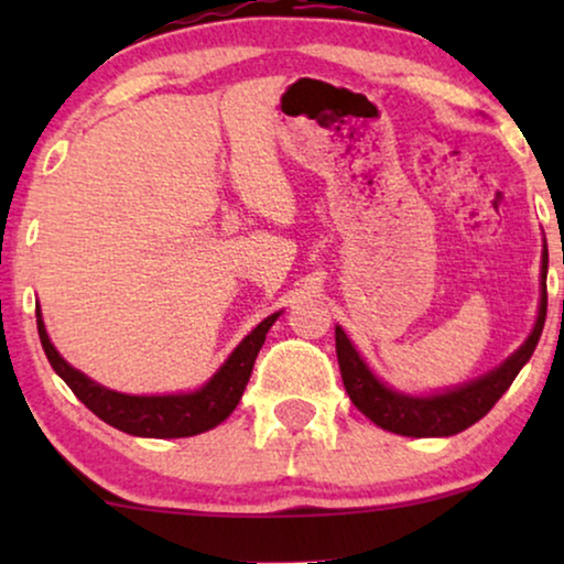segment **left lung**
<instances>
[{
	"label": "left lung",
	"instance_id": "obj_1",
	"mask_svg": "<svg viewBox=\"0 0 564 564\" xmlns=\"http://www.w3.org/2000/svg\"><path fill=\"white\" fill-rule=\"evenodd\" d=\"M542 297H539V315L527 341L490 372L477 377L473 382L444 392H429V395H411L390 388L377 377L357 346L349 341L341 326H336V357L341 369L344 388L349 392L351 403L367 415L369 421L384 431L400 436L426 438V436H454L482 419L500 395L511 388L516 375L534 354L539 336H542L546 318V257L542 261Z\"/></svg>",
	"mask_w": 564,
	"mask_h": 564
}]
</instances>
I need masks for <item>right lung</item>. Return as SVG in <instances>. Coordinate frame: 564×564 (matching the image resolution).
Returning <instances> with one entry per match:
<instances>
[{"mask_svg":"<svg viewBox=\"0 0 564 564\" xmlns=\"http://www.w3.org/2000/svg\"><path fill=\"white\" fill-rule=\"evenodd\" d=\"M37 318V336H41L43 351L48 357L53 372L64 380L76 398L89 408L91 413L99 415L110 426L126 431L130 436L143 438H182L195 436L203 431H210L228 419L236 411L246 384H249L253 361L269 328L280 318V313H272L269 318L259 323L234 351L228 359L215 369V375L203 388L189 392H172V395H128L105 388L87 377L79 369H74L68 361L56 351L51 344L48 330H45L41 305L35 307Z\"/></svg>","mask_w":564,"mask_h":564,"instance_id":"right-lung-1","label":"right lung"}]
</instances>
